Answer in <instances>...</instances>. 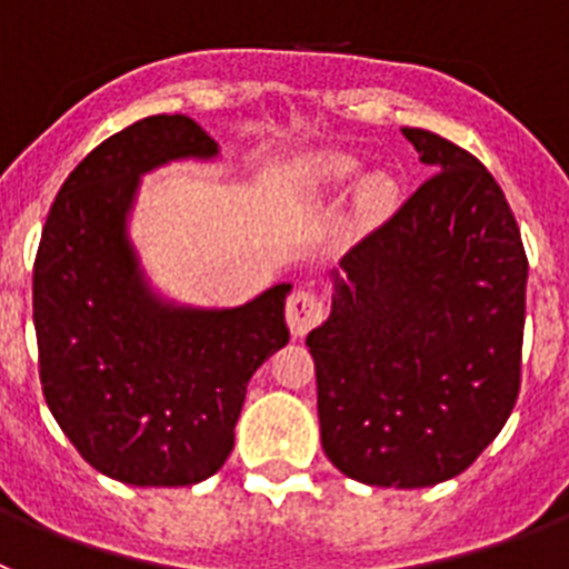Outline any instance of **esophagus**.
<instances>
[{"instance_id":"34e87169","label":"esophagus","mask_w":569,"mask_h":569,"mask_svg":"<svg viewBox=\"0 0 569 569\" xmlns=\"http://www.w3.org/2000/svg\"><path fill=\"white\" fill-rule=\"evenodd\" d=\"M323 315H327V309H323L321 295L309 292V289H298L286 303V323H289L295 338H303L307 332H312L323 321Z\"/></svg>"}]
</instances>
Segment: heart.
Segmentation results:
<instances>
[{"instance_id": "b5f03b06", "label": "heart", "mask_w": 569, "mask_h": 569, "mask_svg": "<svg viewBox=\"0 0 569 569\" xmlns=\"http://www.w3.org/2000/svg\"><path fill=\"white\" fill-rule=\"evenodd\" d=\"M361 164H358L352 156H343V152H327L318 159V167H315V176L323 184H350L358 176ZM396 184L388 179V176H370V179L361 184V193H358V204L365 217L381 219L385 213L393 211L396 204Z\"/></svg>"}]
</instances>
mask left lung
<instances>
[{
    "label": "left lung",
    "mask_w": 569,
    "mask_h": 569,
    "mask_svg": "<svg viewBox=\"0 0 569 569\" xmlns=\"http://www.w3.org/2000/svg\"><path fill=\"white\" fill-rule=\"evenodd\" d=\"M402 136L433 176L343 254L307 347L329 462L422 489L469 469L512 413L529 266L495 176L433 132Z\"/></svg>",
    "instance_id": "1"
}]
</instances>
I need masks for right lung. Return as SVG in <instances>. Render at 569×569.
Listing matches in <instances>:
<instances>
[{
    "label": "right lung",
    "mask_w": 569,
    "mask_h": 569,
    "mask_svg": "<svg viewBox=\"0 0 569 569\" xmlns=\"http://www.w3.org/2000/svg\"><path fill=\"white\" fill-rule=\"evenodd\" d=\"M188 114H152L94 147L51 204L33 260L46 402L92 469L130 486H193L222 469L248 379L289 341L277 283L233 309L152 292L130 240L141 176L217 159Z\"/></svg>",
    "instance_id": "obj_1"
}]
</instances>
